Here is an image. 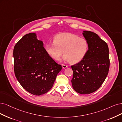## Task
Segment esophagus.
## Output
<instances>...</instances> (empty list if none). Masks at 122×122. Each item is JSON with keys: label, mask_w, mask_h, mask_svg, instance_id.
Listing matches in <instances>:
<instances>
[{"label": "esophagus", "mask_w": 122, "mask_h": 122, "mask_svg": "<svg viewBox=\"0 0 122 122\" xmlns=\"http://www.w3.org/2000/svg\"><path fill=\"white\" fill-rule=\"evenodd\" d=\"M62 68H63L65 69V68H67V67H68V65H65V64H62Z\"/></svg>", "instance_id": "obj_1"}]
</instances>
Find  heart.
<instances>
[{"label": "heart", "mask_w": 122, "mask_h": 122, "mask_svg": "<svg viewBox=\"0 0 122 122\" xmlns=\"http://www.w3.org/2000/svg\"><path fill=\"white\" fill-rule=\"evenodd\" d=\"M88 49L86 39L69 33L57 35L54 38L53 43L45 45L46 52L54 60H59L64 54V59L73 64L81 61L86 55Z\"/></svg>", "instance_id": "obj_1"}]
</instances>
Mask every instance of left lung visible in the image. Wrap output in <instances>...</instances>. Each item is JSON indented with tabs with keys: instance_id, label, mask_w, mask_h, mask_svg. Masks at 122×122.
<instances>
[{
	"instance_id": "1",
	"label": "left lung",
	"mask_w": 122,
	"mask_h": 122,
	"mask_svg": "<svg viewBox=\"0 0 122 122\" xmlns=\"http://www.w3.org/2000/svg\"><path fill=\"white\" fill-rule=\"evenodd\" d=\"M82 34L88 41V51L81 61L71 66V82L75 91L85 94L97 91L104 82L109 73L110 59L107 43L92 31L84 30Z\"/></svg>"
}]
</instances>
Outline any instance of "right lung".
Here are the masks:
<instances>
[{
	"label": "right lung",
	"instance_id": "obj_1",
	"mask_svg": "<svg viewBox=\"0 0 122 122\" xmlns=\"http://www.w3.org/2000/svg\"><path fill=\"white\" fill-rule=\"evenodd\" d=\"M13 54L15 74L22 87L35 96L51 89L62 66L49 56L36 33L26 34L19 41Z\"/></svg>",
	"mask_w": 122,
	"mask_h": 122
}]
</instances>
